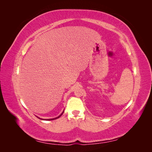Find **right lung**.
Wrapping results in <instances>:
<instances>
[{"label":"right lung","instance_id":"right-lung-1","mask_svg":"<svg viewBox=\"0 0 152 152\" xmlns=\"http://www.w3.org/2000/svg\"><path fill=\"white\" fill-rule=\"evenodd\" d=\"M63 112H64V111L61 113V114L60 115H59L58 117H56V118H50V119H42V118H40V119H42V120H46V121H52V120H54V119H56V118H59V117H60L61 115H62V114L63 113Z\"/></svg>","mask_w":152,"mask_h":152}]
</instances>
